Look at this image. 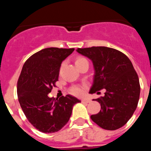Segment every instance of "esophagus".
<instances>
[{
  "label": "esophagus",
  "instance_id": "esophagus-1",
  "mask_svg": "<svg viewBox=\"0 0 151 151\" xmlns=\"http://www.w3.org/2000/svg\"><path fill=\"white\" fill-rule=\"evenodd\" d=\"M81 101L83 102V103H89L90 101H91V100L89 99H87V98H84L81 99Z\"/></svg>",
  "mask_w": 151,
  "mask_h": 151
}]
</instances>
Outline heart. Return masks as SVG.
I'll return each instance as SVG.
<instances>
[{
    "label": "heart",
    "instance_id": "1",
    "mask_svg": "<svg viewBox=\"0 0 151 151\" xmlns=\"http://www.w3.org/2000/svg\"><path fill=\"white\" fill-rule=\"evenodd\" d=\"M84 60H86L85 58H78L77 60H76L75 64H78V63H79V62L84 61ZM63 65H64V64H62L61 69H60V71H61ZM84 88L81 87V86H74V87H73L72 89H71V93H72V94L75 95V96H81V95H82L83 93H84Z\"/></svg>",
    "mask_w": 151,
    "mask_h": 151
}]
</instances>
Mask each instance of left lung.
Masks as SVG:
<instances>
[{
  "label": "left lung",
  "instance_id": "1",
  "mask_svg": "<svg viewBox=\"0 0 151 151\" xmlns=\"http://www.w3.org/2000/svg\"><path fill=\"white\" fill-rule=\"evenodd\" d=\"M77 52L92 61L93 82L89 93L106 90L104 96L93 99L101 105L91 119L106 130L124 126L131 119L139 100V79L129 58L119 50L107 47L78 48Z\"/></svg>",
  "mask_w": 151,
  "mask_h": 151
}]
</instances>
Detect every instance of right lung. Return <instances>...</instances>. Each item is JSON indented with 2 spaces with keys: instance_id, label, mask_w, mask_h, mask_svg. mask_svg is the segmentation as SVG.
<instances>
[{
  "instance_id": "right-lung-1",
  "label": "right lung",
  "mask_w": 151,
  "mask_h": 151,
  "mask_svg": "<svg viewBox=\"0 0 151 151\" xmlns=\"http://www.w3.org/2000/svg\"><path fill=\"white\" fill-rule=\"evenodd\" d=\"M74 48L49 47L35 53L26 60L17 84L20 106L29 122L41 132L60 131L70 120L73 106L80 100L68 94L50 98L58 81L60 66Z\"/></svg>"
}]
</instances>
